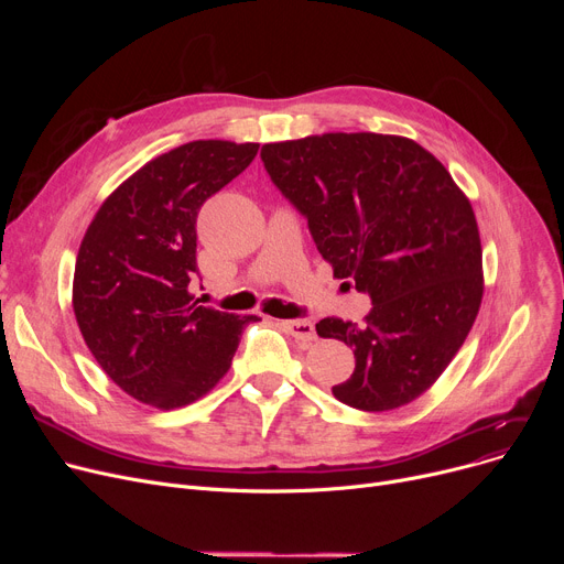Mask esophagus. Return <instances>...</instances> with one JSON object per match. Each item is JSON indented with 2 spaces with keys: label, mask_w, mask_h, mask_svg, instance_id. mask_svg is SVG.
Returning a JSON list of instances; mask_svg holds the SVG:
<instances>
[{
  "label": "esophagus",
  "mask_w": 564,
  "mask_h": 564,
  "mask_svg": "<svg viewBox=\"0 0 564 564\" xmlns=\"http://www.w3.org/2000/svg\"><path fill=\"white\" fill-rule=\"evenodd\" d=\"M281 327L297 340H304V343H311L317 338L315 334V324L308 322V319H283Z\"/></svg>",
  "instance_id": "34e87169"
}]
</instances>
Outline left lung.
<instances>
[{
  "mask_svg": "<svg viewBox=\"0 0 564 564\" xmlns=\"http://www.w3.org/2000/svg\"><path fill=\"white\" fill-rule=\"evenodd\" d=\"M262 164L306 217L336 279L368 292L366 324L324 317L317 336L354 349L334 395L391 411L423 395L448 368L480 311L482 247L470 200L413 139L327 132L264 143Z\"/></svg>",
  "mask_w": 564,
  "mask_h": 564,
  "instance_id": "8db88e82",
  "label": "left lung"
}]
</instances>
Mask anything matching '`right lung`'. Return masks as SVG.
<instances>
[{"label": "right lung", "mask_w": 564, "mask_h": 564, "mask_svg": "<svg viewBox=\"0 0 564 564\" xmlns=\"http://www.w3.org/2000/svg\"><path fill=\"white\" fill-rule=\"evenodd\" d=\"M258 143L189 141L143 164L100 205L82 240L73 311L109 379L158 409L185 406L228 372L256 315L192 302L200 205L240 175Z\"/></svg>", "instance_id": "add662e5"}]
</instances>
